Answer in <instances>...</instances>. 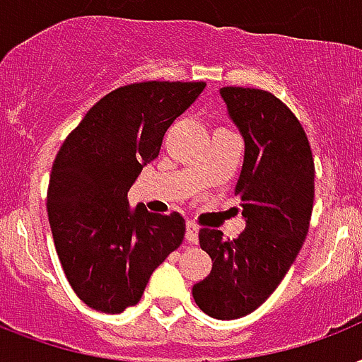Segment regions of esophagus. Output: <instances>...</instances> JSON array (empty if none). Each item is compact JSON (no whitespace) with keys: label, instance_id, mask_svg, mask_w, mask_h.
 Returning <instances> with one entry per match:
<instances>
[{"label":"esophagus","instance_id":"esophagus-1","mask_svg":"<svg viewBox=\"0 0 362 362\" xmlns=\"http://www.w3.org/2000/svg\"><path fill=\"white\" fill-rule=\"evenodd\" d=\"M186 240H188L189 243L199 242V228H197L195 222L188 221V224H186Z\"/></svg>","mask_w":362,"mask_h":362}]
</instances>
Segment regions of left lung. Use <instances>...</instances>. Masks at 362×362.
Segmentation results:
<instances>
[{"label": "left lung", "instance_id": "left-lung-1", "mask_svg": "<svg viewBox=\"0 0 362 362\" xmlns=\"http://www.w3.org/2000/svg\"><path fill=\"white\" fill-rule=\"evenodd\" d=\"M221 95L245 140L234 192L247 226L234 240L199 230L213 269L192 293L209 317L232 320L261 307L296 261L315 203V160L301 122L276 95L240 86Z\"/></svg>", "mask_w": 362, "mask_h": 362}]
</instances>
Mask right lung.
<instances>
[{"label": "right lung", "mask_w": 362, "mask_h": 362, "mask_svg": "<svg viewBox=\"0 0 362 362\" xmlns=\"http://www.w3.org/2000/svg\"><path fill=\"white\" fill-rule=\"evenodd\" d=\"M205 82L120 86L86 113L53 160L47 216L59 261L74 293L101 313H122L184 240L178 213L128 207V189L159 157L163 136Z\"/></svg>", "instance_id": "obj_1"}]
</instances>
